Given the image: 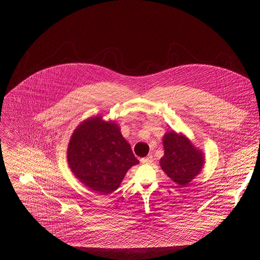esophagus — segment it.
Here are the masks:
<instances>
[{"label": "esophagus", "instance_id": "obj_1", "mask_svg": "<svg viewBox=\"0 0 260 260\" xmlns=\"http://www.w3.org/2000/svg\"><path fill=\"white\" fill-rule=\"evenodd\" d=\"M152 160H153V157H152V155H148V156H146V157H143L142 159H141V162L142 164H150V162H152Z\"/></svg>", "mask_w": 260, "mask_h": 260}]
</instances>
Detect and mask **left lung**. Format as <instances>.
<instances>
[{"mask_svg":"<svg viewBox=\"0 0 260 260\" xmlns=\"http://www.w3.org/2000/svg\"><path fill=\"white\" fill-rule=\"evenodd\" d=\"M164 147L161 169L177 184L185 186L200 174L204 165L203 154L184 136L175 132L167 133L164 137Z\"/></svg>","mask_w":260,"mask_h":260,"instance_id":"1","label":"left lung"}]
</instances>
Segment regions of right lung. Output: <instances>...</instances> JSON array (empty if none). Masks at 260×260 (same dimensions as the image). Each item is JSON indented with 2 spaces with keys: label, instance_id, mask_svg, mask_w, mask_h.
<instances>
[{
  "label": "right lung",
  "instance_id": "add662e5",
  "mask_svg": "<svg viewBox=\"0 0 260 260\" xmlns=\"http://www.w3.org/2000/svg\"><path fill=\"white\" fill-rule=\"evenodd\" d=\"M68 162L87 187L107 194L117 189L128 169L139 160L117 124L94 117L81 123L72 135Z\"/></svg>",
  "mask_w": 260,
  "mask_h": 260
}]
</instances>
